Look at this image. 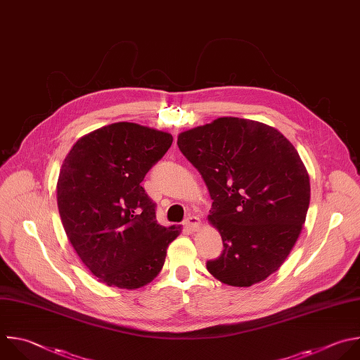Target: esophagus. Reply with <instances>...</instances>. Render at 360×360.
I'll return each instance as SVG.
<instances>
[{"label": "esophagus", "instance_id": "1", "mask_svg": "<svg viewBox=\"0 0 360 360\" xmlns=\"http://www.w3.org/2000/svg\"><path fill=\"white\" fill-rule=\"evenodd\" d=\"M185 226L189 227L191 230H196L200 226V219L198 216H195V214H189L186 217V220H185Z\"/></svg>", "mask_w": 360, "mask_h": 360}]
</instances>
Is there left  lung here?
I'll list each match as a JSON object with an SVG mask.
<instances>
[{"mask_svg":"<svg viewBox=\"0 0 360 360\" xmlns=\"http://www.w3.org/2000/svg\"><path fill=\"white\" fill-rule=\"evenodd\" d=\"M210 193L209 221L223 252L207 271L233 287L266 280L285 262L309 206L308 172L294 146L253 120L221 117L178 137Z\"/></svg>","mask_w":360,"mask_h":360,"instance_id":"left-lung-1","label":"left lung"}]
</instances>
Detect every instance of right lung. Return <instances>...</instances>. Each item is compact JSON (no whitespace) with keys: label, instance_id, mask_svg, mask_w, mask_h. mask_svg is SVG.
I'll return each instance as SVG.
<instances>
[{"label":"right lung","instance_id":"right-lung-1","mask_svg":"<svg viewBox=\"0 0 360 360\" xmlns=\"http://www.w3.org/2000/svg\"><path fill=\"white\" fill-rule=\"evenodd\" d=\"M172 136L114 123L80 139L62 164L58 207L69 242L104 284L140 288L162 269L181 226L157 223V205L141 182L165 155Z\"/></svg>","mask_w":360,"mask_h":360}]
</instances>
